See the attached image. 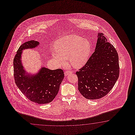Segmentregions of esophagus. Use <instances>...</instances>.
Instances as JSON below:
<instances>
[{
	"instance_id": "obj_1",
	"label": "esophagus",
	"mask_w": 135,
	"mask_h": 135,
	"mask_svg": "<svg viewBox=\"0 0 135 135\" xmlns=\"http://www.w3.org/2000/svg\"><path fill=\"white\" fill-rule=\"evenodd\" d=\"M72 72L71 71H66L65 72V75L66 76H68V75L70 74H71V73Z\"/></svg>"
}]
</instances>
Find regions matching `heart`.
<instances>
[{
    "label": "heart",
    "mask_w": 135,
    "mask_h": 135,
    "mask_svg": "<svg viewBox=\"0 0 135 135\" xmlns=\"http://www.w3.org/2000/svg\"><path fill=\"white\" fill-rule=\"evenodd\" d=\"M55 51L52 52V57L59 66L66 64V59L75 68L83 66L87 62L91 51L88 40L77 35H70L57 40Z\"/></svg>",
    "instance_id": "obj_1"
}]
</instances>
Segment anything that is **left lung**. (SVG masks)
<instances>
[{"instance_id": "obj_1", "label": "left lung", "mask_w": 135, "mask_h": 135, "mask_svg": "<svg viewBox=\"0 0 135 135\" xmlns=\"http://www.w3.org/2000/svg\"><path fill=\"white\" fill-rule=\"evenodd\" d=\"M95 52L84 66L76 72L78 90L88 99H97L107 95L119 75V57L114 47L103 33L98 34Z\"/></svg>"}]
</instances>
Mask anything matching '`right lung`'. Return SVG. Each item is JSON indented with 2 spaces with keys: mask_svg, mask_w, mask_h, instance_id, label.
Returning a JSON list of instances; mask_svg holds the SVG:
<instances>
[{
  "mask_svg": "<svg viewBox=\"0 0 135 135\" xmlns=\"http://www.w3.org/2000/svg\"><path fill=\"white\" fill-rule=\"evenodd\" d=\"M39 42L30 40L23 43L13 59L15 82L21 91L29 100L37 104H47L54 99L64 78L61 69L51 70L42 67L36 74H26L21 62L23 50L33 49Z\"/></svg>",
  "mask_w": 135,
  "mask_h": 135,
  "instance_id": "1",
  "label": "right lung"
}]
</instances>
